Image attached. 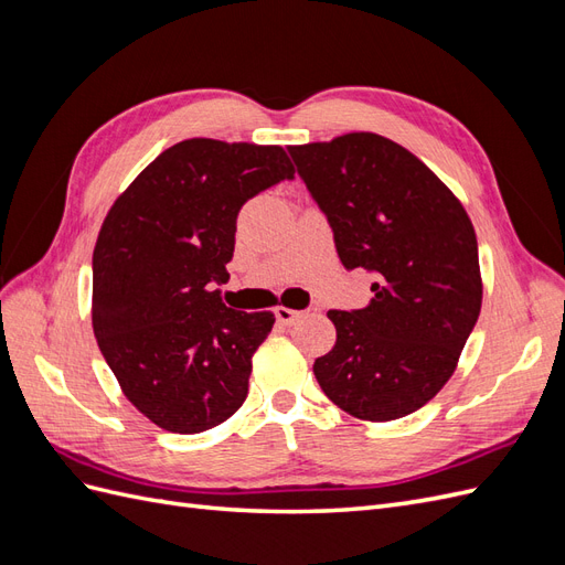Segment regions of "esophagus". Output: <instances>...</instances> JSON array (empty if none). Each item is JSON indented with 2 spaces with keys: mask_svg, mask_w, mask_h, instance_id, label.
<instances>
[{
  "mask_svg": "<svg viewBox=\"0 0 565 565\" xmlns=\"http://www.w3.org/2000/svg\"><path fill=\"white\" fill-rule=\"evenodd\" d=\"M303 313L295 311V309H285V306H278L276 309V318L280 324H295Z\"/></svg>",
  "mask_w": 565,
  "mask_h": 565,
  "instance_id": "esophagus-1",
  "label": "esophagus"
}]
</instances>
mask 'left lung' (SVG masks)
Here are the masks:
<instances>
[{"label": "left lung", "mask_w": 565, "mask_h": 565, "mask_svg": "<svg viewBox=\"0 0 565 565\" xmlns=\"http://www.w3.org/2000/svg\"><path fill=\"white\" fill-rule=\"evenodd\" d=\"M287 150L328 216L339 262L372 276L365 309L328 311L337 344L316 361V380L353 417L415 413L450 380L481 313L471 221L429 167L384 136Z\"/></svg>", "instance_id": "obj_1"}]
</instances>
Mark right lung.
<instances>
[{"mask_svg":"<svg viewBox=\"0 0 565 565\" xmlns=\"http://www.w3.org/2000/svg\"><path fill=\"white\" fill-rule=\"evenodd\" d=\"M295 179L280 146L188 139L115 200L94 249V334L125 396L174 434L226 422L247 398L273 313L228 309L237 212Z\"/></svg>","mask_w":565,"mask_h":565,"instance_id":"right-lung-1","label":"right lung"}]
</instances>
